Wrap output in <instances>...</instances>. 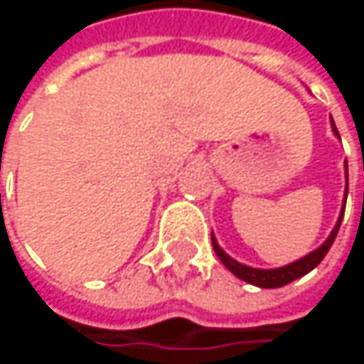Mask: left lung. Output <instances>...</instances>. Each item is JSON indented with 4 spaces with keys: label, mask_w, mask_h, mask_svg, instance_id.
Returning a JSON list of instances; mask_svg holds the SVG:
<instances>
[{
    "label": "left lung",
    "mask_w": 364,
    "mask_h": 364,
    "mask_svg": "<svg viewBox=\"0 0 364 364\" xmlns=\"http://www.w3.org/2000/svg\"><path fill=\"white\" fill-rule=\"evenodd\" d=\"M331 122H333V119H331ZM333 130H335V134H337L335 124H333ZM346 173H348V166H346ZM346 191H348V189H346ZM343 210H346V204H343ZM343 210H341V217H339L335 230L331 232V236L325 240L323 247H318L314 253L306 255L304 259H299V261H295V263H289V265H284V267H278V269H257V267H249V265H242V263L234 261L230 255H225L221 251V247L217 245L215 236L210 238V240H213V249H215L217 257L221 259V263H223L234 276H238L240 280H245V282H249V284H255V287H261V289H278V287H284V284H289V282H293V280L306 276L310 269H314V267L325 259V255L328 253V249H331V245L335 242V236H337V232H339V225H341V219H343Z\"/></svg>",
    "instance_id": "8db88e82"
}]
</instances>
